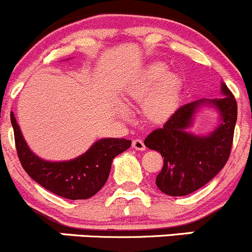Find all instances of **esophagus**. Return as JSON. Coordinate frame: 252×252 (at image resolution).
<instances>
[{"label":"esophagus","mask_w":252,"mask_h":252,"mask_svg":"<svg viewBox=\"0 0 252 252\" xmlns=\"http://www.w3.org/2000/svg\"><path fill=\"white\" fill-rule=\"evenodd\" d=\"M132 148L136 149V151H146V146H144L142 139H133L132 141Z\"/></svg>","instance_id":"34e87169"}]
</instances>
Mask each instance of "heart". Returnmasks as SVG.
Here are the masks:
<instances>
[{"label":"heart","instance_id":"obj_1","mask_svg":"<svg viewBox=\"0 0 252 252\" xmlns=\"http://www.w3.org/2000/svg\"><path fill=\"white\" fill-rule=\"evenodd\" d=\"M181 79L168 71L163 62L148 64L133 84L127 88L129 100L143 104L144 116L156 125L165 124L178 110L180 103Z\"/></svg>","mask_w":252,"mask_h":252}]
</instances>
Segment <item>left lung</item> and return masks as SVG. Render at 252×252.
Returning a JSON list of instances; mask_svg holds the SVG:
<instances>
[{
	"label": "left lung",
	"instance_id": "8db88e82",
	"mask_svg": "<svg viewBox=\"0 0 252 252\" xmlns=\"http://www.w3.org/2000/svg\"><path fill=\"white\" fill-rule=\"evenodd\" d=\"M219 99H200L175 111L161 128L154 129L144 139L149 149L164 158L163 168L156 179L159 190L169 196H186L210 183L223 169L229 158L238 116L236 100L221 82ZM211 106L220 115V124L208 135L188 131L195 114Z\"/></svg>",
	"mask_w": 252,
	"mask_h": 252
}]
</instances>
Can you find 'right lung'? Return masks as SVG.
Here are the masks:
<instances>
[{"instance_id":"obj_1","label":"right lung","mask_w":252,"mask_h":252,"mask_svg":"<svg viewBox=\"0 0 252 252\" xmlns=\"http://www.w3.org/2000/svg\"><path fill=\"white\" fill-rule=\"evenodd\" d=\"M11 123L17 153L27 174L46 190L68 200H87L95 195L108 180L114 158L131 147V141L125 138H101L71 160H45L29 148L13 111Z\"/></svg>"}]
</instances>
